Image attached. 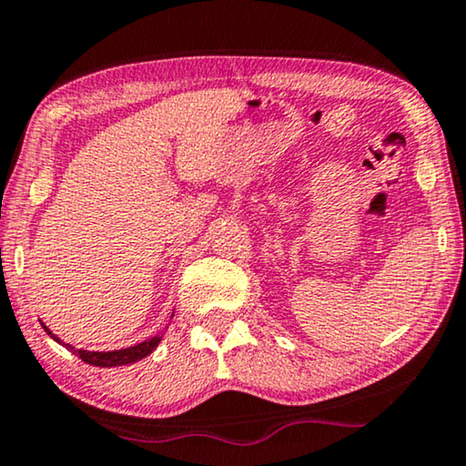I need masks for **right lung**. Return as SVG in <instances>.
<instances>
[{
	"label": "right lung",
	"instance_id": "add662e5",
	"mask_svg": "<svg viewBox=\"0 0 466 466\" xmlns=\"http://www.w3.org/2000/svg\"><path fill=\"white\" fill-rule=\"evenodd\" d=\"M42 327L46 329V333L55 339V342L63 344L61 339H58L55 333H52L48 327H46L42 323ZM162 336H154L149 339H143V342L135 344V346H128V349H120V350H107V352H96V350H82V349H74L71 344H63L67 346V349L74 352V355H77L82 359L84 363L88 365H96V367H117V365H128V363H135V361H141V359H146L147 355H152V350L156 349V346L160 344Z\"/></svg>",
	"mask_w": 466,
	"mask_h": 466
}]
</instances>
